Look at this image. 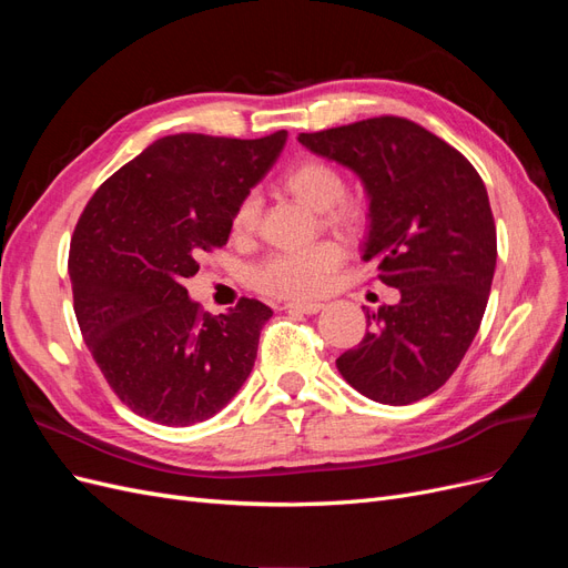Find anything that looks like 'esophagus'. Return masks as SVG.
Here are the masks:
<instances>
[{
    "instance_id": "esophagus-1",
    "label": "esophagus",
    "mask_w": 568,
    "mask_h": 568,
    "mask_svg": "<svg viewBox=\"0 0 568 568\" xmlns=\"http://www.w3.org/2000/svg\"><path fill=\"white\" fill-rule=\"evenodd\" d=\"M286 311L288 313H303V315H315V313H320L322 307H324V303H317V301H288L286 305Z\"/></svg>"
}]
</instances>
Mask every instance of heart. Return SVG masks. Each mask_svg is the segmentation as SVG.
Returning a JSON list of instances; mask_svg holds the SVG:
<instances>
[{
  "mask_svg": "<svg viewBox=\"0 0 568 568\" xmlns=\"http://www.w3.org/2000/svg\"><path fill=\"white\" fill-rule=\"evenodd\" d=\"M284 192L298 199L315 213H324L326 225L341 230H355L359 225L357 209L341 203L346 196V180L336 168L322 161H305L282 178ZM257 196L248 194L239 201L232 232L246 236L255 227ZM343 263V248L336 242H317L296 251H280L255 270V286L270 296L280 298H307L326 291L334 282V274Z\"/></svg>",
  "mask_w": 568,
  "mask_h": 568,
  "instance_id": "b5f03b06",
  "label": "heart"
}]
</instances>
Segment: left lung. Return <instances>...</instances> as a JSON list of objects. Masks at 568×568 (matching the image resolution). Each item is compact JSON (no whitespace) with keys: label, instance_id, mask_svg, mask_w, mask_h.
Segmentation results:
<instances>
[{"label":"left lung","instance_id":"1","mask_svg":"<svg viewBox=\"0 0 568 568\" xmlns=\"http://www.w3.org/2000/svg\"><path fill=\"white\" fill-rule=\"evenodd\" d=\"M298 142L363 182V261L400 291L398 303L367 313L372 329L336 367L374 403H417L450 379L486 313L497 261L486 184L457 149L405 118L303 132Z\"/></svg>","mask_w":568,"mask_h":568}]
</instances>
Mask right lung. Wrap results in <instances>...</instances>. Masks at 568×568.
Returning a JSON list of instances; mask_svg holds the SVG:
<instances>
[{
  "label": "right lung",
  "instance_id": "1",
  "mask_svg": "<svg viewBox=\"0 0 568 568\" xmlns=\"http://www.w3.org/2000/svg\"><path fill=\"white\" fill-rule=\"evenodd\" d=\"M286 130L263 140L170 134L113 173L71 242L75 317L106 382L163 426L211 419L244 386L272 311L242 298L201 313L184 280L225 246L239 201L280 159Z\"/></svg>",
  "mask_w": 568,
  "mask_h": 568
}]
</instances>
